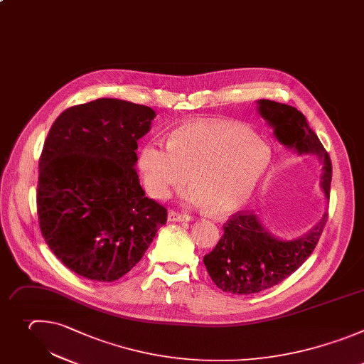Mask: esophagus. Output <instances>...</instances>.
Returning a JSON list of instances; mask_svg holds the SVG:
<instances>
[{
    "instance_id": "esophagus-1",
    "label": "esophagus",
    "mask_w": 364,
    "mask_h": 364,
    "mask_svg": "<svg viewBox=\"0 0 364 364\" xmlns=\"http://www.w3.org/2000/svg\"><path fill=\"white\" fill-rule=\"evenodd\" d=\"M168 220L171 223H188V221L192 220V218L188 213H179L176 210H171L168 213Z\"/></svg>"
}]
</instances>
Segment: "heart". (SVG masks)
<instances>
[{"label": "heart", "mask_w": 364, "mask_h": 364, "mask_svg": "<svg viewBox=\"0 0 364 364\" xmlns=\"http://www.w3.org/2000/svg\"><path fill=\"white\" fill-rule=\"evenodd\" d=\"M269 151L248 129L231 122L192 120L178 126L169 143L149 140L137 155L146 192L165 199L189 181L192 203L230 215L251 198L269 165Z\"/></svg>", "instance_id": "heart-1"}]
</instances>
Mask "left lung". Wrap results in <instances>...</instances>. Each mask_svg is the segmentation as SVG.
<instances>
[{"mask_svg": "<svg viewBox=\"0 0 364 364\" xmlns=\"http://www.w3.org/2000/svg\"><path fill=\"white\" fill-rule=\"evenodd\" d=\"M258 112L274 129L279 143L299 155H314L321 164V188L330 198L331 161L306 116L296 107L261 99ZM328 213L306 235L285 241L268 232L252 212H237L224 225V235L203 257V264L218 288L232 294H255L271 288L299 269L314 251Z\"/></svg>", "mask_w": 364, "mask_h": 364, "instance_id": "obj_1", "label": "left lung"}]
</instances>
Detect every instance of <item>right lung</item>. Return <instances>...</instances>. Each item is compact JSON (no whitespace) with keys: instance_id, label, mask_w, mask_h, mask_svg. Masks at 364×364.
<instances>
[{"instance_id":"right-lung-1","label":"right lung","mask_w":364,"mask_h":364,"mask_svg":"<svg viewBox=\"0 0 364 364\" xmlns=\"http://www.w3.org/2000/svg\"><path fill=\"white\" fill-rule=\"evenodd\" d=\"M154 109L97 99L64 110L38 165L37 213L54 255L73 272L112 282L146 252L168 210L144 196L134 165Z\"/></svg>"}]
</instances>
